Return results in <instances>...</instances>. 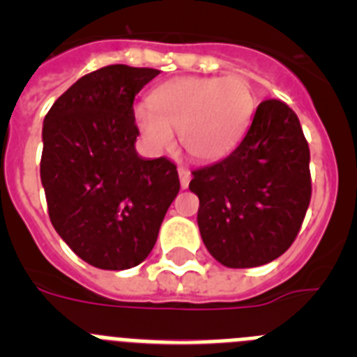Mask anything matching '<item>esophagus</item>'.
Masks as SVG:
<instances>
[{"label":"esophagus","instance_id":"1","mask_svg":"<svg viewBox=\"0 0 357 357\" xmlns=\"http://www.w3.org/2000/svg\"><path fill=\"white\" fill-rule=\"evenodd\" d=\"M178 178H181V188L185 189L191 181V172L188 168H178Z\"/></svg>","mask_w":357,"mask_h":357}]
</instances>
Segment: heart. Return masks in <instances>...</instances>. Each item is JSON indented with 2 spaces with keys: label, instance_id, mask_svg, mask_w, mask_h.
I'll return each instance as SVG.
<instances>
[{
  "label": "heart",
  "instance_id": "1",
  "mask_svg": "<svg viewBox=\"0 0 357 357\" xmlns=\"http://www.w3.org/2000/svg\"><path fill=\"white\" fill-rule=\"evenodd\" d=\"M255 105L245 77H184L155 87L148 105H135L134 123L148 150L168 151L178 132L191 159L214 162L238 146Z\"/></svg>",
  "mask_w": 357,
  "mask_h": 357
}]
</instances>
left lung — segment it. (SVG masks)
I'll return each instance as SVG.
<instances>
[{"mask_svg":"<svg viewBox=\"0 0 357 357\" xmlns=\"http://www.w3.org/2000/svg\"><path fill=\"white\" fill-rule=\"evenodd\" d=\"M202 241L218 263L254 268L284 254L311 200L309 146L296 114L264 100L229 157L195 169Z\"/></svg>","mask_w":357,"mask_h":357,"instance_id":"left-lung-1","label":"left lung"}]
</instances>
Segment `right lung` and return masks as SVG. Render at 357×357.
Wrapping results in <instances>:
<instances>
[{"instance_id":"add662e5","label":"right lung","mask_w":357,"mask_h":357,"mask_svg":"<svg viewBox=\"0 0 357 357\" xmlns=\"http://www.w3.org/2000/svg\"><path fill=\"white\" fill-rule=\"evenodd\" d=\"M107 66L77 80L43 123V182L56 234L102 270L143 263L181 182L166 157L135 150L134 98L159 75Z\"/></svg>"}]
</instances>
